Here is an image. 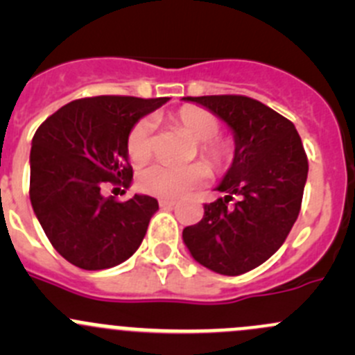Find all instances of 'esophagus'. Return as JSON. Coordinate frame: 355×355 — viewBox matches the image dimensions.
<instances>
[{
	"label": "esophagus",
	"instance_id": "esophagus-1",
	"mask_svg": "<svg viewBox=\"0 0 355 355\" xmlns=\"http://www.w3.org/2000/svg\"><path fill=\"white\" fill-rule=\"evenodd\" d=\"M175 200H168V199H161L159 200V207L161 209H171V207H175Z\"/></svg>",
	"mask_w": 355,
	"mask_h": 355
}]
</instances>
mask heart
Wrapping results in <instances>:
<instances>
[{"label":"heart","mask_w":355,"mask_h":355,"mask_svg":"<svg viewBox=\"0 0 355 355\" xmlns=\"http://www.w3.org/2000/svg\"><path fill=\"white\" fill-rule=\"evenodd\" d=\"M170 121L198 141L199 155L213 166H223L232 157V144L218 139L220 123L206 110L198 106H182L170 114ZM128 157L134 164L148 163L153 155L151 123L141 120L134 125L127 141ZM207 170L204 164L192 163L185 166L157 163L144 170L139 177V185L148 194L163 199H178L206 182Z\"/></svg>","instance_id":"1"}]
</instances>
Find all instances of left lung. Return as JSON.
<instances>
[{"label": "left lung", "mask_w": 355, "mask_h": 355, "mask_svg": "<svg viewBox=\"0 0 355 355\" xmlns=\"http://www.w3.org/2000/svg\"><path fill=\"white\" fill-rule=\"evenodd\" d=\"M220 118L234 135L230 168L182 239L200 266L237 277L270 259L292 230L307 180V156L292 121L245 96L182 98ZM234 197L238 202L228 207Z\"/></svg>", "instance_id": "left-lung-1"}]
</instances>
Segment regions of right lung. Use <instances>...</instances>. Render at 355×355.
I'll return each mask as SVG.
<instances>
[{
  "instance_id": "add662e5",
  "label": "right lung",
  "mask_w": 355,
  "mask_h": 355,
  "mask_svg": "<svg viewBox=\"0 0 355 355\" xmlns=\"http://www.w3.org/2000/svg\"><path fill=\"white\" fill-rule=\"evenodd\" d=\"M170 98L98 96L53 113L32 139L31 204L46 237L68 263L98 271L121 264L141 245L151 196L118 202L108 185H132L127 141L134 125Z\"/></svg>"
}]
</instances>
